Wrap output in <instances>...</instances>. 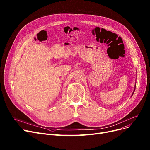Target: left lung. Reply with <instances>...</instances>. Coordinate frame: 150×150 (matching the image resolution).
<instances>
[{
	"label": "left lung",
	"instance_id": "1",
	"mask_svg": "<svg viewBox=\"0 0 150 150\" xmlns=\"http://www.w3.org/2000/svg\"><path fill=\"white\" fill-rule=\"evenodd\" d=\"M136 84H135V87H134V91H133V92H132V95L134 94V91H135V89H136Z\"/></svg>",
	"mask_w": 150,
	"mask_h": 150
}]
</instances>
